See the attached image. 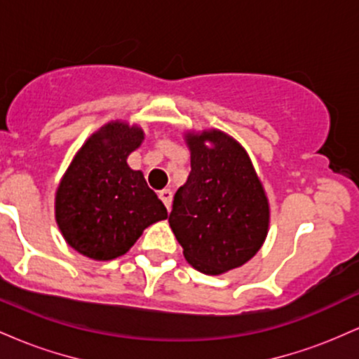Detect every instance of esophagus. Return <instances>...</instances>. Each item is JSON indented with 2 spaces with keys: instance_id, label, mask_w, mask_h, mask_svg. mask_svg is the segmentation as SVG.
I'll return each mask as SVG.
<instances>
[{
  "instance_id": "1",
  "label": "esophagus",
  "mask_w": 359,
  "mask_h": 359,
  "mask_svg": "<svg viewBox=\"0 0 359 359\" xmlns=\"http://www.w3.org/2000/svg\"><path fill=\"white\" fill-rule=\"evenodd\" d=\"M160 199L163 201V204H165L167 209H170L172 205V197H174V194H172L170 189H163V191H160Z\"/></svg>"
}]
</instances>
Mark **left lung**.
Masks as SVG:
<instances>
[{
    "label": "left lung",
    "mask_w": 359,
    "mask_h": 359,
    "mask_svg": "<svg viewBox=\"0 0 359 359\" xmlns=\"http://www.w3.org/2000/svg\"><path fill=\"white\" fill-rule=\"evenodd\" d=\"M191 174L175 192L168 222L184 257L205 275L250 262L265 243L270 204L240 143L221 130L187 131Z\"/></svg>",
    "instance_id": "obj_1"
}]
</instances>
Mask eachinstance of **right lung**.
Instances as JSON below:
<instances>
[{
	"instance_id": "add662e5",
	"label": "right lung",
	"mask_w": 359,
	"mask_h": 359,
	"mask_svg": "<svg viewBox=\"0 0 359 359\" xmlns=\"http://www.w3.org/2000/svg\"><path fill=\"white\" fill-rule=\"evenodd\" d=\"M145 133L126 121L106 123L79 148L55 192V221L67 245L108 262L125 255L167 209L126 158Z\"/></svg>"
}]
</instances>
